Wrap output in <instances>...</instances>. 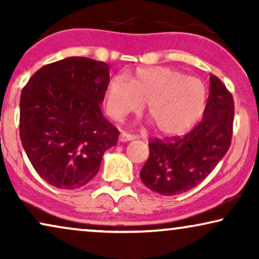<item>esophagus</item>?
<instances>
[{
	"label": "esophagus",
	"mask_w": 259,
	"mask_h": 259,
	"mask_svg": "<svg viewBox=\"0 0 259 259\" xmlns=\"http://www.w3.org/2000/svg\"><path fill=\"white\" fill-rule=\"evenodd\" d=\"M134 139H136V136H133V134H128L126 132H121L119 136V140L121 141V143H126V141H131Z\"/></svg>",
	"instance_id": "esophagus-1"
}]
</instances>
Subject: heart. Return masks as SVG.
<instances>
[{
	"mask_svg": "<svg viewBox=\"0 0 259 259\" xmlns=\"http://www.w3.org/2000/svg\"><path fill=\"white\" fill-rule=\"evenodd\" d=\"M207 100L205 84L167 67L139 68L128 81L113 77L106 93V107L113 119L120 120L147 104V113L159 132L182 134L203 115Z\"/></svg>",
	"mask_w": 259,
	"mask_h": 259,
	"instance_id": "heart-1",
	"label": "heart"
}]
</instances>
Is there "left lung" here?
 I'll list each match as a JSON object with an SVG mask.
<instances>
[{"label": "left lung", "instance_id": "left-lung-1", "mask_svg": "<svg viewBox=\"0 0 259 259\" xmlns=\"http://www.w3.org/2000/svg\"><path fill=\"white\" fill-rule=\"evenodd\" d=\"M233 114L232 95L217 76L210 75L203 119L184 138L154 139L148 144L150 157L140 171L141 182L161 196H176L196 187L228 152Z\"/></svg>", "mask_w": 259, "mask_h": 259}]
</instances>
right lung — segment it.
<instances>
[{
    "label": "right lung",
    "instance_id": "obj_1",
    "mask_svg": "<svg viewBox=\"0 0 259 259\" xmlns=\"http://www.w3.org/2000/svg\"><path fill=\"white\" fill-rule=\"evenodd\" d=\"M108 83L107 63L70 56L42 67L22 90L21 143L35 171L51 185H86L105 152L118 143V128L100 109Z\"/></svg>",
    "mask_w": 259,
    "mask_h": 259
}]
</instances>
